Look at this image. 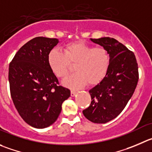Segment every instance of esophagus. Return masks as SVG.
Returning a JSON list of instances; mask_svg holds the SVG:
<instances>
[{
    "label": "esophagus",
    "instance_id": "esophagus-1",
    "mask_svg": "<svg viewBox=\"0 0 152 152\" xmlns=\"http://www.w3.org/2000/svg\"><path fill=\"white\" fill-rule=\"evenodd\" d=\"M76 94H77V91H75V90L71 91V96L74 97L75 95H76Z\"/></svg>",
    "mask_w": 152,
    "mask_h": 152
}]
</instances>
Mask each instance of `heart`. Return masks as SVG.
<instances>
[{"instance_id":"obj_1","label":"heart","mask_w":152,"mask_h":152,"mask_svg":"<svg viewBox=\"0 0 152 152\" xmlns=\"http://www.w3.org/2000/svg\"><path fill=\"white\" fill-rule=\"evenodd\" d=\"M48 63L53 74L61 79L68 77L75 64L76 72L64 81L66 86L77 89L86 84H99L104 80L110 64V56L105 48L94 47L82 41L72 42L63 46V52L52 49Z\"/></svg>"}]
</instances>
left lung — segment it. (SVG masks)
Segmentation results:
<instances>
[{
  "label": "left lung",
  "instance_id": "8db88e82",
  "mask_svg": "<svg viewBox=\"0 0 152 152\" xmlns=\"http://www.w3.org/2000/svg\"><path fill=\"white\" fill-rule=\"evenodd\" d=\"M90 39L108 50L110 64L104 80L89 91L92 102L83 113L88 120L103 124L118 116L132 97L139 80L138 64L134 52L115 39Z\"/></svg>",
  "mask_w": 152,
  "mask_h": 152
}]
</instances>
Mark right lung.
Returning a JSON list of instances; mask_svg holds the SVG:
<instances>
[{"label":"right lung","instance_id":"1","mask_svg":"<svg viewBox=\"0 0 152 152\" xmlns=\"http://www.w3.org/2000/svg\"><path fill=\"white\" fill-rule=\"evenodd\" d=\"M59 42L36 37L18 50L9 66L10 95L21 118L30 126L45 128L58 118L70 90L60 86L48 63V55Z\"/></svg>","mask_w":152,"mask_h":152}]
</instances>
